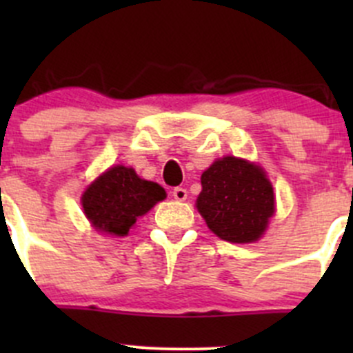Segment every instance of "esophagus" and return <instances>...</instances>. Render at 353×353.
Instances as JSON below:
<instances>
[{"mask_svg": "<svg viewBox=\"0 0 353 353\" xmlns=\"http://www.w3.org/2000/svg\"><path fill=\"white\" fill-rule=\"evenodd\" d=\"M172 196H174V199H177V201H184V199L188 198V191L184 190V188L177 186V188H174Z\"/></svg>", "mask_w": 353, "mask_h": 353, "instance_id": "1", "label": "esophagus"}]
</instances>
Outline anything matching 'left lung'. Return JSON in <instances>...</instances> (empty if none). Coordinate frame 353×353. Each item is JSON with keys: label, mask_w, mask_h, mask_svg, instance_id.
I'll use <instances>...</instances> for the list:
<instances>
[{"label": "left lung", "mask_w": 353, "mask_h": 353, "mask_svg": "<svg viewBox=\"0 0 353 353\" xmlns=\"http://www.w3.org/2000/svg\"><path fill=\"white\" fill-rule=\"evenodd\" d=\"M201 186L196 206L213 234L239 244L263 236L275 212V196L261 167L223 157L201 174Z\"/></svg>", "instance_id": "obj_1"}]
</instances>
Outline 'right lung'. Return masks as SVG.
Listing matches in <instances>:
<instances>
[{"label":"right lung","instance_id":"obj_1","mask_svg":"<svg viewBox=\"0 0 353 353\" xmlns=\"http://www.w3.org/2000/svg\"><path fill=\"white\" fill-rule=\"evenodd\" d=\"M165 198L162 186L140 179L133 169L110 167L81 196L85 215L95 229L112 236H126L138 216Z\"/></svg>","mask_w":353,"mask_h":353}]
</instances>
